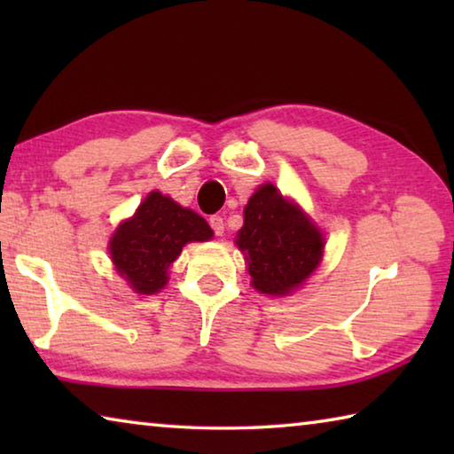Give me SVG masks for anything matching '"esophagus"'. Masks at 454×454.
<instances>
[{
	"label": "esophagus",
	"mask_w": 454,
	"mask_h": 454,
	"mask_svg": "<svg viewBox=\"0 0 454 454\" xmlns=\"http://www.w3.org/2000/svg\"><path fill=\"white\" fill-rule=\"evenodd\" d=\"M208 222H210V226L214 230V234H216V236L224 234V218L218 216V214H214V216H210Z\"/></svg>",
	"instance_id": "obj_1"
}]
</instances>
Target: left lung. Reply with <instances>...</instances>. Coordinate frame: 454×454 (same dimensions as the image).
Here are the masks:
<instances>
[{
	"instance_id": "obj_1",
	"label": "left lung",
	"mask_w": 454,
	"mask_h": 454,
	"mask_svg": "<svg viewBox=\"0 0 454 454\" xmlns=\"http://www.w3.org/2000/svg\"><path fill=\"white\" fill-rule=\"evenodd\" d=\"M236 244L248 260L252 286L262 294L284 296L318 266L325 238L296 204L264 184L246 204Z\"/></svg>"
}]
</instances>
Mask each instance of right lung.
I'll use <instances>...</instances> for the list:
<instances>
[{
  "instance_id": "1",
  "label": "right lung",
  "mask_w": 454,
  "mask_h": 454,
  "mask_svg": "<svg viewBox=\"0 0 454 454\" xmlns=\"http://www.w3.org/2000/svg\"><path fill=\"white\" fill-rule=\"evenodd\" d=\"M210 238L212 228L202 216L160 192H152L134 218L116 230L110 254L120 276L137 294H153L164 288L168 268L180 256L184 244Z\"/></svg>"
}]
</instances>
